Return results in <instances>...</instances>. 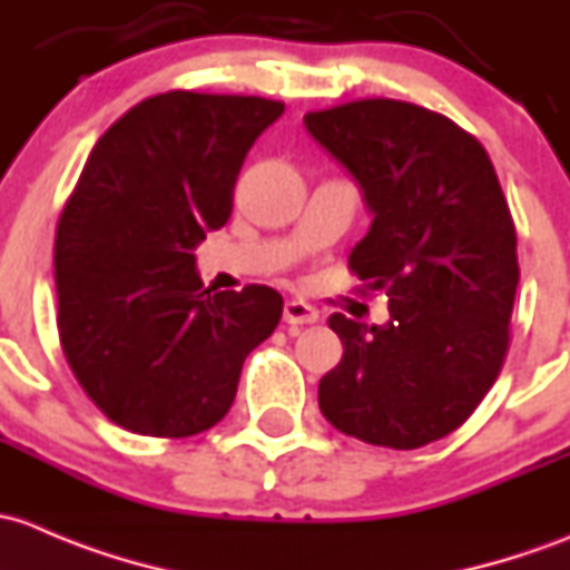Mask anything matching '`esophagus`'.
I'll use <instances>...</instances> for the list:
<instances>
[{
    "label": "esophagus",
    "mask_w": 570,
    "mask_h": 570,
    "mask_svg": "<svg viewBox=\"0 0 570 570\" xmlns=\"http://www.w3.org/2000/svg\"><path fill=\"white\" fill-rule=\"evenodd\" d=\"M283 315H285V324L291 326H304L318 321V309H315L313 304L304 302V298H291V302H285Z\"/></svg>",
    "instance_id": "34e87169"
}]
</instances>
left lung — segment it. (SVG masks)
I'll return each mask as SVG.
<instances>
[{
    "mask_svg": "<svg viewBox=\"0 0 570 570\" xmlns=\"http://www.w3.org/2000/svg\"><path fill=\"white\" fill-rule=\"evenodd\" d=\"M304 126L373 214L351 272L390 296L384 326L328 318L343 360L321 379V412L379 448L436 442L480 406L510 345L519 257L494 164L450 117L392 98L307 111Z\"/></svg>",
    "mask_w": 570,
    "mask_h": 570,
    "instance_id": "left-lung-1",
    "label": "left lung"
}]
</instances>
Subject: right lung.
Instances as JSON below:
<instances>
[{
	"mask_svg": "<svg viewBox=\"0 0 570 570\" xmlns=\"http://www.w3.org/2000/svg\"><path fill=\"white\" fill-rule=\"evenodd\" d=\"M285 111L257 96L169 90L92 148L55 242L57 328L81 390L142 436L208 431L244 360L283 318L274 287H203L195 249L233 210L255 139Z\"/></svg>",
	"mask_w": 570,
	"mask_h": 570,
	"instance_id": "right-lung-1",
	"label": "right lung"
}]
</instances>
